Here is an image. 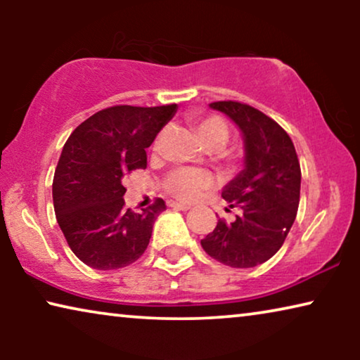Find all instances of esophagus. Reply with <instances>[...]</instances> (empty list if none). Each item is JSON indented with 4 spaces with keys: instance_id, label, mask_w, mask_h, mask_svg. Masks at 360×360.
Wrapping results in <instances>:
<instances>
[{
    "instance_id": "esophagus-1",
    "label": "esophagus",
    "mask_w": 360,
    "mask_h": 360,
    "mask_svg": "<svg viewBox=\"0 0 360 360\" xmlns=\"http://www.w3.org/2000/svg\"><path fill=\"white\" fill-rule=\"evenodd\" d=\"M169 206L174 210H179V211H188L191 206L190 205H185V203H175V201H169Z\"/></svg>"
}]
</instances>
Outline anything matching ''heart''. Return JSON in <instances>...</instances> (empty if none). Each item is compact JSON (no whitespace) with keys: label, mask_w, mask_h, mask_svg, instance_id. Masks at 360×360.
Wrapping results in <instances>:
<instances>
[{"label":"heart","mask_w":360,"mask_h":360,"mask_svg":"<svg viewBox=\"0 0 360 360\" xmlns=\"http://www.w3.org/2000/svg\"><path fill=\"white\" fill-rule=\"evenodd\" d=\"M196 132L201 142L210 149L224 146L229 139V127L221 116L211 115L196 122ZM213 175L210 172L193 167H176L162 180V188L180 201L198 200L203 191L213 186Z\"/></svg>","instance_id":"heart-1"}]
</instances>
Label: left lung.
Wrapping results in <instances>:
<instances>
[{
  "label": "left lung",
  "instance_id": "obj_1",
  "mask_svg": "<svg viewBox=\"0 0 360 360\" xmlns=\"http://www.w3.org/2000/svg\"><path fill=\"white\" fill-rule=\"evenodd\" d=\"M213 110L228 115L243 131L245 167L223 190L233 223L218 219L201 239L205 252L234 269L267 262L282 248L297 218L302 169L287 131L257 108L239 101H214Z\"/></svg>",
  "mask_w": 360,
  "mask_h": 360
}]
</instances>
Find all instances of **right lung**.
Listing matches in <instances>:
<instances>
[{"instance_id":"1","label":"right lung","mask_w":360,"mask_h":360,"mask_svg":"<svg viewBox=\"0 0 360 360\" xmlns=\"http://www.w3.org/2000/svg\"><path fill=\"white\" fill-rule=\"evenodd\" d=\"M176 105H117L95 112L68 137L52 184L57 223L72 252L98 270L126 267L144 254L165 201L124 208V175L146 169V149Z\"/></svg>"}]
</instances>
